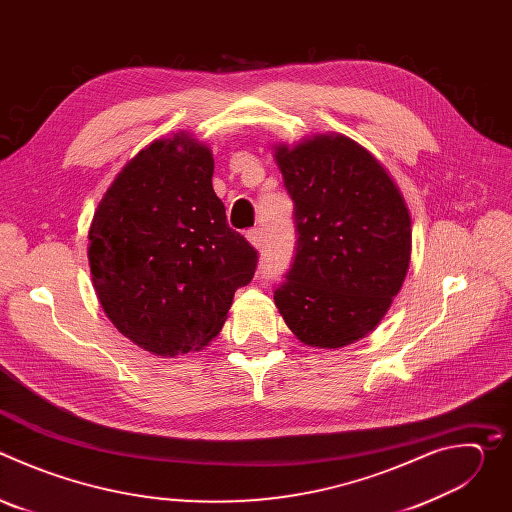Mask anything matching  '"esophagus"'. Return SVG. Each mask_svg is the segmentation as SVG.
I'll return each instance as SVG.
<instances>
[{
	"label": "esophagus",
	"instance_id": "34e87169",
	"mask_svg": "<svg viewBox=\"0 0 512 512\" xmlns=\"http://www.w3.org/2000/svg\"><path fill=\"white\" fill-rule=\"evenodd\" d=\"M247 241L255 247V249H261L263 247V231L261 229H251L245 233Z\"/></svg>",
	"mask_w": 512,
	"mask_h": 512
}]
</instances>
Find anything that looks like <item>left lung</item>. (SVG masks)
<instances>
[{
  "instance_id": "1",
  "label": "left lung",
  "mask_w": 512,
  "mask_h": 512,
  "mask_svg": "<svg viewBox=\"0 0 512 512\" xmlns=\"http://www.w3.org/2000/svg\"><path fill=\"white\" fill-rule=\"evenodd\" d=\"M294 200L296 259L275 306L308 346L342 348L389 312L411 259V216L387 168L342 133L275 145Z\"/></svg>"
}]
</instances>
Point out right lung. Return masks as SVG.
Returning <instances> with one entry per match:
<instances>
[{
  "mask_svg": "<svg viewBox=\"0 0 512 512\" xmlns=\"http://www.w3.org/2000/svg\"><path fill=\"white\" fill-rule=\"evenodd\" d=\"M208 145L174 133L133 156L89 229L103 312L139 348L174 358L202 350L227 322L257 251L227 223Z\"/></svg>",
  "mask_w": 512,
  "mask_h": 512,
  "instance_id": "obj_1",
  "label": "right lung"
}]
</instances>
